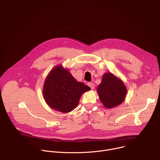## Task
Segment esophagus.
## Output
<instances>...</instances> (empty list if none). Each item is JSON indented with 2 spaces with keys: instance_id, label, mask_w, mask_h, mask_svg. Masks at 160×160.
<instances>
[{
  "instance_id": "34e87169",
  "label": "esophagus",
  "mask_w": 160,
  "mask_h": 160,
  "mask_svg": "<svg viewBox=\"0 0 160 160\" xmlns=\"http://www.w3.org/2000/svg\"><path fill=\"white\" fill-rule=\"evenodd\" d=\"M88 86L90 87V88L93 90L94 88V84L93 83H91V82H89L88 83Z\"/></svg>"
}]
</instances>
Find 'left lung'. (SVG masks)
Masks as SVG:
<instances>
[{"instance_id":"left-lung-1","label":"left lung","mask_w":160,"mask_h":160,"mask_svg":"<svg viewBox=\"0 0 160 160\" xmlns=\"http://www.w3.org/2000/svg\"><path fill=\"white\" fill-rule=\"evenodd\" d=\"M97 92L104 107L110 109L121 104L124 101L127 89L120 78L109 72L103 75Z\"/></svg>"}]
</instances>
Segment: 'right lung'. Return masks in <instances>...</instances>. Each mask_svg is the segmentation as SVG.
<instances>
[{
	"instance_id": "1",
	"label": "right lung",
	"mask_w": 160,
	"mask_h": 160,
	"mask_svg": "<svg viewBox=\"0 0 160 160\" xmlns=\"http://www.w3.org/2000/svg\"><path fill=\"white\" fill-rule=\"evenodd\" d=\"M90 90L88 86L77 81L59 64L52 68L45 78L42 94L51 108L67 113L77 108L82 94Z\"/></svg>"
}]
</instances>
